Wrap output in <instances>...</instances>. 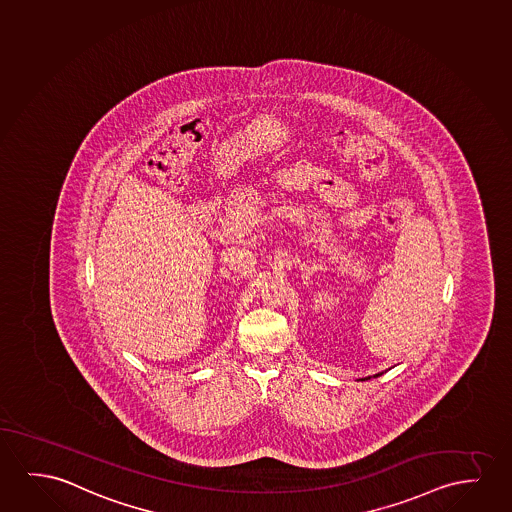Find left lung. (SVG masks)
Instances as JSON below:
<instances>
[{
	"instance_id": "8db88e82",
	"label": "left lung",
	"mask_w": 512,
	"mask_h": 512,
	"mask_svg": "<svg viewBox=\"0 0 512 512\" xmlns=\"http://www.w3.org/2000/svg\"><path fill=\"white\" fill-rule=\"evenodd\" d=\"M380 375H382V373H377V375H375V377H380ZM370 378V377H368ZM368 378H366V380H368Z\"/></svg>"
}]
</instances>
